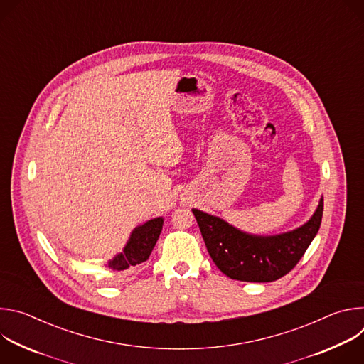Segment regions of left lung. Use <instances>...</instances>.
<instances>
[{
  "instance_id": "8db88e82",
  "label": "left lung",
  "mask_w": 364,
  "mask_h": 364,
  "mask_svg": "<svg viewBox=\"0 0 364 364\" xmlns=\"http://www.w3.org/2000/svg\"><path fill=\"white\" fill-rule=\"evenodd\" d=\"M323 207L321 198L316 213L305 225L275 236L249 235L197 209H193V215L209 255L226 277L245 282H272L299 262L318 233Z\"/></svg>"
}]
</instances>
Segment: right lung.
<instances>
[{"instance_id":"obj_1","label":"right lung","mask_w":364,"mask_h":364,"mask_svg":"<svg viewBox=\"0 0 364 364\" xmlns=\"http://www.w3.org/2000/svg\"><path fill=\"white\" fill-rule=\"evenodd\" d=\"M164 219L157 218L145 222L144 225L135 228L131 233L128 243L124 247V252L118 253L108 262L107 268L112 271H124L129 267H135L141 262H145L149 257L155 243L163 229Z\"/></svg>"}]
</instances>
